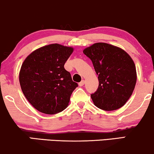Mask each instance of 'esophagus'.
I'll use <instances>...</instances> for the list:
<instances>
[{"instance_id":"obj_1","label":"esophagus","mask_w":154,"mask_h":154,"mask_svg":"<svg viewBox=\"0 0 154 154\" xmlns=\"http://www.w3.org/2000/svg\"><path fill=\"white\" fill-rule=\"evenodd\" d=\"M84 84H85V81L83 80V81H81L80 83H79V86H83L84 85Z\"/></svg>"}]
</instances>
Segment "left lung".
Instances as JSON below:
<instances>
[{
	"instance_id": "left-lung-1",
	"label": "left lung",
	"mask_w": 154,
	"mask_h": 154,
	"mask_svg": "<svg viewBox=\"0 0 154 154\" xmlns=\"http://www.w3.org/2000/svg\"><path fill=\"white\" fill-rule=\"evenodd\" d=\"M83 52L91 59L98 75L99 87L91 94L94 104L105 111L122 107L131 97L137 81L131 56L122 49L104 42L95 43Z\"/></svg>"
}]
</instances>
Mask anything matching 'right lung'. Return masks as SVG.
<instances>
[{"instance_id": "right-lung-1", "label": "right lung", "mask_w": 154, "mask_h": 154, "mask_svg": "<svg viewBox=\"0 0 154 154\" xmlns=\"http://www.w3.org/2000/svg\"><path fill=\"white\" fill-rule=\"evenodd\" d=\"M73 48L50 44L29 54L21 65L19 83L29 102L40 112L55 115L68 106L78 86L64 68Z\"/></svg>"}]
</instances>
